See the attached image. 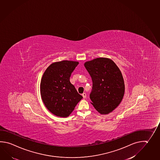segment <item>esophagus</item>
I'll return each mask as SVG.
<instances>
[{"label":"esophagus","instance_id":"1","mask_svg":"<svg viewBox=\"0 0 160 160\" xmlns=\"http://www.w3.org/2000/svg\"><path fill=\"white\" fill-rule=\"evenodd\" d=\"M82 97L84 98H87V94L85 93H83L82 94Z\"/></svg>","mask_w":160,"mask_h":160}]
</instances>
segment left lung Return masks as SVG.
Returning a JSON list of instances; mask_svg holds the SVG:
<instances>
[{
    "label": "left lung",
    "mask_w": 160,
    "mask_h": 160,
    "mask_svg": "<svg viewBox=\"0 0 160 160\" xmlns=\"http://www.w3.org/2000/svg\"><path fill=\"white\" fill-rule=\"evenodd\" d=\"M91 77L92 104L100 114H108L118 107L124 97L125 84L120 69L111 59L99 58L84 63Z\"/></svg>",
    "instance_id": "obj_1"
}]
</instances>
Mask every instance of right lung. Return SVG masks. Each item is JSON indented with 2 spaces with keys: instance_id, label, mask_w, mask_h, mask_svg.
Returning a JSON list of instances; mask_svg holds the SVG:
<instances>
[{
  "instance_id": "right-lung-1",
  "label": "right lung",
  "mask_w": 160,
  "mask_h": 160,
  "mask_svg": "<svg viewBox=\"0 0 160 160\" xmlns=\"http://www.w3.org/2000/svg\"><path fill=\"white\" fill-rule=\"evenodd\" d=\"M78 62L63 60L47 68L40 82V94L46 108L56 116L67 118L82 98L69 78Z\"/></svg>"
}]
</instances>
